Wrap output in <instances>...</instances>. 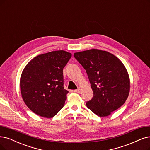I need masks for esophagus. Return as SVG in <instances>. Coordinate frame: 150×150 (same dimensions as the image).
I'll list each match as a JSON object with an SVG mask.
<instances>
[{"label":"esophagus","instance_id":"obj_1","mask_svg":"<svg viewBox=\"0 0 150 150\" xmlns=\"http://www.w3.org/2000/svg\"><path fill=\"white\" fill-rule=\"evenodd\" d=\"M74 92L77 93H80L81 92V89H80V88H79V89H77V90H74Z\"/></svg>","mask_w":150,"mask_h":150}]
</instances>
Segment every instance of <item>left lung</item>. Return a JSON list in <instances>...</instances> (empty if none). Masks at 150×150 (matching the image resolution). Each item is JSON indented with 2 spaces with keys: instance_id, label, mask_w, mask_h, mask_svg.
Listing matches in <instances>:
<instances>
[{
  "instance_id": "8db88e82",
  "label": "left lung",
  "mask_w": 150,
  "mask_h": 150,
  "mask_svg": "<svg viewBox=\"0 0 150 150\" xmlns=\"http://www.w3.org/2000/svg\"><path fill=\"white\" fill-rule=\"evenodd\" d=\"M74 56L86 70L93 91L88 108L99 117H106L122 106L130 91L129 76L122 62L114 55L95 49Z\"/></svg>"
}]
</instances>
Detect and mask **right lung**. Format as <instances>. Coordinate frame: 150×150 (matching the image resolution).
Returning <instances> with one entry per match:
<instances>
[{
  "label": "right lung",
  "mask_w": 150,
  "mask_h": 150,
  "mask_svg": "<svg viewBox=\"0 0 150 150\" xmlns=\"http://www.w3.org/2000/svg\"><path fill=\"white\" fill-rule=\"evenodd\" d=\"M71 57L65 51L39 55L26 65L20 78L22 98L37 115L53 117L62 109L69 93L64 87L63 69Z\"/></svg>",
  "instance_id": "obj_1"
}]
</instances>
